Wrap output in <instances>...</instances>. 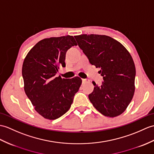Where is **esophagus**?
<instances>
[{
	"instance_id": "34e87169",
	"label": "esophagus",
	"mask_w": 154,
	"mask_h": 154,
	"mask_svg": "<svg viewBox=\"0 0 154 154\" xmlns=\"http://www.w3.org/2000/svg\"><path fill=\"white\" fill-rule=\"evenodd\" d=\"M82 81H83V83H87V82H88L89 80L86 79H82Z\"/></svg>"
}]
</instances>
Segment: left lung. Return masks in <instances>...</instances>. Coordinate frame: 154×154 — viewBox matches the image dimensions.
Returning <instances> with one entry per match:
<instances>
[{"label": "left lung", "mask_w": 154, "mask_h": 154, "mask_svg": "<svg viewBox=\"0 0 154 154\" xmlns=\"http://www.w3.org/2000/svg\"><path fill=\"white\" fill-rule=\"evenodd\" d=\"M89 62L100 67L103 81L92 82L94 91L88 98L102 115L115 117L123 113L134 96L136 75L133 58L126 48L109 36L83 34L75 36Z\"/></svg>", "instance_id": "left-lung-1"}]
</instances>
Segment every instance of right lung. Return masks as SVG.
I'll use <instances>...</instances> for the list:
<instances>
[{"instance_id": "right-lung-1", "label": "right lung", "mask_w": 154, "mask_h": 154, "mask_svg": "<svg viewBox=\"0 0 154 154\" xmlns=\"http://www.w3.org/2000/svg\"><path fill=\"white\" fill-rule=\"evenodd\" d=\"M77 44L73 36L51 37L38 42L24 59V91L36 112L45 119H58L68 111L79 91L80 77H56L60 66H66V54Z\"/></svg>"}]
</instances>
